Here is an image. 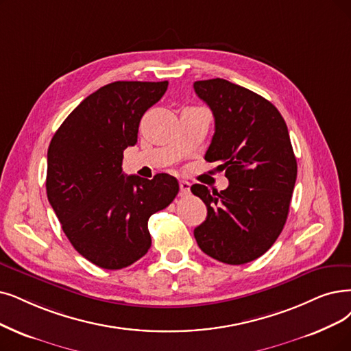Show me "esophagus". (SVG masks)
Wrapping results in <instances>:
<instances>
[{
	"label": "esophagus",
	"instance_id": "obj_1",
	"mask_svg": "<svg viewBox=\"0 0 351 351\" xmlns=\"http://www.w3.org/2000/svg\"><path fill=\"white\" fill-rule=\"evenodd\" d=\"M190 187H191V184L189 183V181H186V180H181L180 181V191H181V194H190Z\"/></svg>",
	"mask_w": 351,
	"mask_h": 351
}]
</instances>
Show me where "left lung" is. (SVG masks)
Masks as SVG:
<instances>
[{
  "mask_svg": "<svg viewBox=\"0 0 351 351\" xmlns=\"http://www.w3.org/2000/svg\"><path fill=\"white\" fill-rule=\"evenodd\" d=\"M194 90L215 117L204 160L219 162L229 180L221 191L191 187L207 207L194 237L213 259L247 263L275 243L288 217L297 158L287 123L269 101L229 80L194 82Z\"/></svg>",
  "mask_w": 351,
  "mask_h": 351,
  "instance_id": "left-lung-1",
  "label": "left lung"
}]
</instances>
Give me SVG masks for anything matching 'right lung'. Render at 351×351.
Returning a JSON list of instances; mask_svg holds the SVG:
<instances>
[{"label": "right lung", "instance_id": "add662e5", "mask_svg": "<svg viewBox=\"0 0 351 351\" xmlns=\"http://www.w3.org/2000/svg\"><path fill=\"white\" fill-rule=\"evenodd\" d=\"M168 82H114L73 109L47 151V199L70 243L104 269H122L149 246L148 219L170 204L178 181L122 173L123 149Z\"/></svg>", "mask_w": 351, "mask_h": 351}]
</instances>
